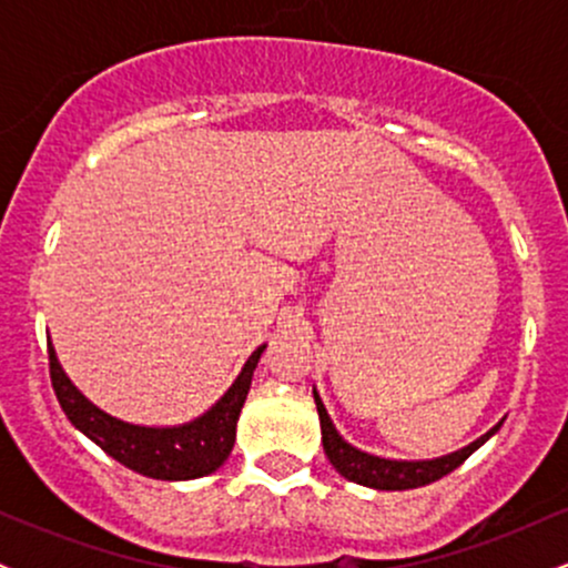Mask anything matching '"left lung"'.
Returning <instances> with one entry per match:
<instances>
[{
    "instance_id": "obj_1",
    "label": "left lung",
    "mask_w": 568,
    "mask_h": 568,
    "mask_svg": "<svg viewBox=\"0 0 568 568\" xmlns=\"http://www.w3.org/2000/svg\"><path fill=\"white\" fill-rule=\"evenodd\" d=\"M312 395H315L317 416H321L323 448L331 465L336 467L338 475L352 480V484L379 488V491H406V488H419L433 484V480H440L443 475L454 473L473 452H478V448L501 427L499 422V425H494L486 435H480L478 440H473L470 446L446 456H438V459H384V456L361 452V448L344 440L342 435H338V429L334 427V422H331L328 410L323 406L321 393L312 387Z\"/></svg>"
}]
</instances>
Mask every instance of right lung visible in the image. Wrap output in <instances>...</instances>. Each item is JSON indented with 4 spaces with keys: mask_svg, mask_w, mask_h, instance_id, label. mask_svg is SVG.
Masks as SVG:
<instances>
[{
    "mask_svg": "<svg viewBox=\"0 0 568 568\" xmlns=\"http://www.w3.org/2000/svg\"><path fill=\"white\" fill-rule=\"evenodd\" d=\"M264 349L266 344L251 352L232 387L197 419L173 427H143L116 419L84 397L58 363L53 342H48L50 379L71 425L128 470L154 480H192L216 473L224 465L232 454L240 410L245 406L253 371Z\"/></svg>",
    "mask_w": 568,
    "mask_h": 568,
    "instance_id": "add662e5",
    "label": "right lung"
}]
</instances>
